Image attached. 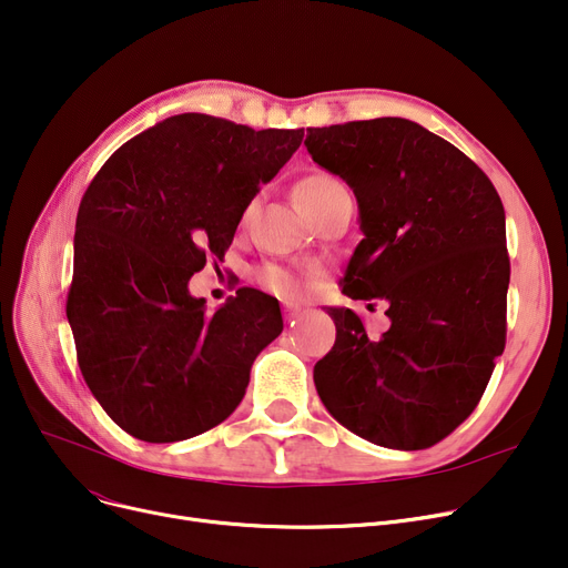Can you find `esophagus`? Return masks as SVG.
Returning a JSON list of instances; mask_svg holds the SVG:
<instances>
[{"mask_svg":"<svg viewBox=\"0 0 568 568\" xmlns=\"http://www.w3.org/2000/svg\"><path fill=\"white\" fill-rule=\"evenodd\" d=\"M283 313H285V322H287V324H294L296 320H300L302 308H300V306H294V304H290V302H285V304H283Z\"/></svg>","mask_w":568,"mask_h":568,"instance_id":"obj_1","label":"esophagus"}]
</instances>
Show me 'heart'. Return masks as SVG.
<instances>
[{"mask_svg":"<svg viewBox=\"0 0 568 568\" xmlns=\"http://www.w3.org/2000/svg\"><path fill=\"white\" fill-rule=\"evenodd\" d=\"M343 189L345 186L338 182L336 176L326 174V172H315V174L304 176L302 182L296 184L294 197H296V204H300V209H302V214H308ZM257 278L266 290H272L274 294L283 296V300H300L306 290V283L300 274H294V272H290V268H283V266H274V264L264 266L257 274Z\"/></svg>","mask_w":568,"mask_h":568,"instance_id":"heart-1","label":"heart"}]
</instances>
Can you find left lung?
Returning a JSON list of instances; mask_svg holds the SVG:
<instances>
[{
	"label": "left lung",
	"mask_w": 568,
	"mask_h": 568,
	"mask_svg": "<svg viewBox=\"0 0 568 568\" xmlns=\"http://www.w3.org/2000/svg\"><path fill=\"white\" fill-rule=\"evenodd\" d=\"M306 149L359 202L364 239L343 278L349 300H384L389 332L329 308L332 352L315 364L338 424L386 449L419 452L479 405L506 343L504 206L458 146L400 116L308 129Z\"/></svg>",
	"instance_id": "8db88e82"
}]
</instances>
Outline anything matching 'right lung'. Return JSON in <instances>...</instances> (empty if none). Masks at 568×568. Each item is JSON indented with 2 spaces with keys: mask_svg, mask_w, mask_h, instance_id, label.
<instances>
[{
  "mask_svg": "<svg viewBox=\"0 0 568 568\" xmlns=\"http://www.w3.org/2000/svg\"><path fill=\"white\" fill-rule=\"evenodd\" d=\"M302 140L174 114L119 146L84 191L67 317L89 392L129 435L189 439L242 403L255 356L283 332L278 300L242 287L206 313L189 281L225 255Z\"/></svg>",
  "mask_w": 568,
  "mask_h": 568,
  "instance_id": "add662e5",
  "label": "right lung"
}]
</instances>
